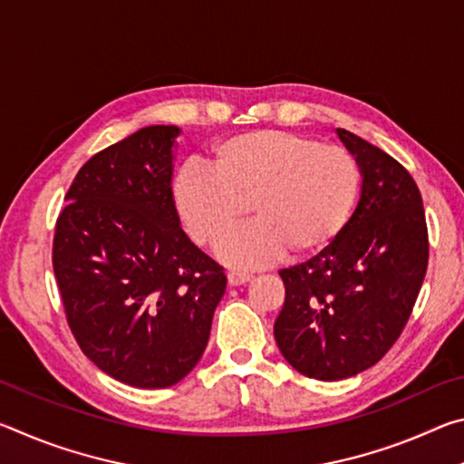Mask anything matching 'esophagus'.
Masks as SVG:
<instances>
[{"mask_svg":"<svg viewBox=\"0 0 464 464\" xmlns=\"http://www.w3.org/2000/svg\"><path fill=\"white\" fill-rule=\"evenodd\" d=\"M251 280V274L247 272H239V270H233L227 274V282H229L231 286H239V285H246V282Z\"/></svg>","mask_w":464,"mask_h":464,"instance_id":"34e87169","label":"esophagus"}]
</instances>
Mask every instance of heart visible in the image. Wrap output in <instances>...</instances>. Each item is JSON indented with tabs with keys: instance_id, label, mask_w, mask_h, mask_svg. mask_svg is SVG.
<instances>
[{
	"instance_id": "obj_1",
	"label": "heart",
	"mask_w": 464,
	"mask_h": 464,
	"mask_svg": "<svg viewBox=\"0 0 464 464\" xmlns=\"http://www.w3.org/2000/svg\"><path fill=\"white\" fill-rule=\"evenodd\" d=\"M208 171L184 166L171 182L179 218L213 247L247 212L256 221L218 247L233 268H257L278 256L325 249L348 225L362 169L348 149L282 130H254L210 149Z\"/></svg>"
}]
</instances>
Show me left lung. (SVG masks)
Listing matches in <instances>:
<instances>
[{
	"mask_svg": "<svg viewBox=\"0 0 464 464\" xmlns=\"http://www.w3.org/2000/svg\"><path fill=\"white\" fill-rule=\"evenodd\" d=\"M362 169L343 231L311 260L280 270L285 307L274 337L309 379L342 381L374 366L401 335L428 270V227L418 184L382 149L337 129Z\"/></svg>",
	"mask_w": 464,
	"mask_h": 464,
	"instance_id": "8db88e82",
	"label": "left lung"
}]
</instances>
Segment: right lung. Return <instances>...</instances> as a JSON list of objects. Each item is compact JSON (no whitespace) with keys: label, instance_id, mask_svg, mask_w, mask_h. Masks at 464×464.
<instances>
[{"label":"right lung","instance_id":"right-lung-1","mask_svg":"<svg viewBox=\"0 0 464 464\" xmlns=\"http://www.w3.org/2000/svg\"><path fill=\"white\" fill-rule=\"evenodd\" d=\"M178 127L155 124L77 171L54 227L67 324L102 372L166 389L198 364L227 288L179 227L171 196Z\"/></svg>","mask_w":464,"mask_h":464}]
</instances>
